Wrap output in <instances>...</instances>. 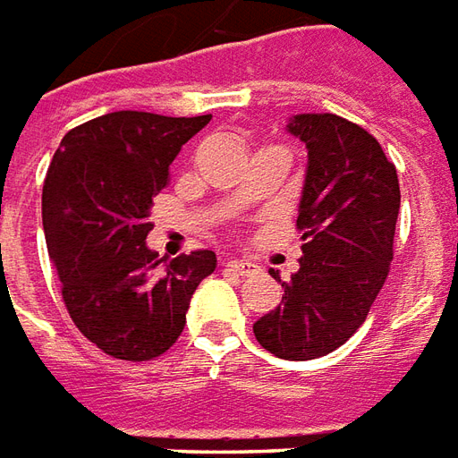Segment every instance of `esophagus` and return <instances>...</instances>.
<instances>
[{"label": "esophagus", "mask_w": 458, "mask_h": 458, "mask_svg": "<svg viewBox=\"0 0 458 458\" xmlns=\"http://www.w3.org/2000/svg\"><path fill=\"white\" fill-rule=\"evenodd\" d=\"M229 266L234 268L236 274H251V271H256V261H251V259H232Z\"/></svg>", "instance_id": "obj_1"}]
</instances>
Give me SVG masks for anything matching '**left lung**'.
<instances>
[{"mask_svg":"<svg viewBox=\"0 0 458 458\" xmlns=\"http://www.w3.org/2000/svg\"><path fill=\"white\" fill-rule=\"evenodd\" d=\"M286 131L306 142L308 165L296 226L301 268L281 281V306L254 323L261 348L313 360L358 330L387 278L400 214V180L365 128L333 113H298Z\"/></svg>","mask_w":458,"mask_h":458,"instance_id":"obj_1","label":"left lung"}]
</instances>
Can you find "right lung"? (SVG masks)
<instances>
[{
	"label": "right lung",
	"mask_w": 458,
	"mask_h": 458,
	"mask_svg": "<svg viewBox=\"0 0 458 458\" xmlns=\"http://www.w3.org/2000/svg\"><path fill=\"white\" fill-rule=\"evenodd\" d=\"M212 115L118 110L68 131L48 165L41 214L68 316L103 352L152 360L174 345L214 251L165 261L148 246L152 197Z\"/></svg>",
	"instance_id": "1"
}]
</instances>
